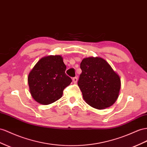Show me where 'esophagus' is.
Returning <instances> with one entry per match:
<instances>
[{
	"label": "esophagus",
	"mask_w": 147,
	"mask_h": 147,
	"mask_svg": "<svg viewBox=\"0 0 147 147\" xmlns=\"http://www.w3.org/2000/svg\"><path fill=\"white\" fill-rule=\"evenodd\" d=\"M72 80H73V82L74 83H77V80H78V78H77V77H74V78H73Z\"/></svg>",
	"instance_id": "obj_1"
}]
</instances>
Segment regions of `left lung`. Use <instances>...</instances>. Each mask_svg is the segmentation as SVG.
<instances>
[{"label":"left lung","mask_w":147,"mask_h":147,"mask_svg":"<svg viewBox=\"0 0 147 147\" xmlns=\"http://www.w3.org/2000/svg\"><path fill=\"white\" fill-rule=\"evenodd\" d=\"M78 85L83 100L93 108L104 109L116 101L121 89V78L109 63L100 57L84 58Z\"/></svg>","instance_id":"1"}]
</instances>
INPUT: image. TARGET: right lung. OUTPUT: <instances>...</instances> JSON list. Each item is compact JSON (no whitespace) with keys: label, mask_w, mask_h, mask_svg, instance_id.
Masks as SVG:
<instances>
[{"label":"right lung","mask_w":147,"mask_h":147,"mask_svg":"<svg viewBox=\"0 0 147 147\" xmlns=\"http://www.w3.org/2000/svg\"><path fill=\"white\" fill-rule=\"evenodd\" d=\"M66 66L60 55L41 58L29 73L28 82L34 100L43 105L59 100L63 90L72 82L65 74Z\"/></svg>","instance_id":"1"}]
</instances>
